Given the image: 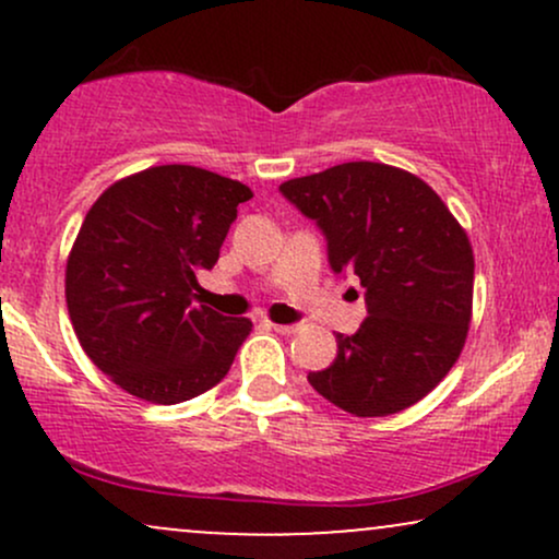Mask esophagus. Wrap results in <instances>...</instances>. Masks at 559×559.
Instances as JSON below:
<instances>
[{
  "label": "esophagus",
  "instance_id": "obj_1",
  "mask_svg": "<svg viewBox=\"0 0 559 559\" xmlns=\"http://www.w3.org/2000/svg\"><path fill=\"white\" fill-rule=\"evenodd\" d=\"M271 329L281 336H292V333L299 331V325H284V323H271Z\"/></svg>",
  "mask_w": 559,
  "mask_h": 559
}]
</instances>
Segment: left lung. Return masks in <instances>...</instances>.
Returning <instances> with one entry per match:
<instances>
[{
	"instance_id": "8db88e82",
	"label": "left lung",
	"mask_w": 559,
	"mask_h": 559,
	"mask_svg": "<svg viewBox=\"0 0 559 559\" xmlns=\"http://www.w3.org/2000/svg\"><path fill=\"white\" fill-rule=\"evenodd\" d=\"M318 223L333 273L365 288L368 318L336 333V360L307 376L320 396L357 415L402 413L457 362L473 316V247L441 197L413 173L344 163L281 183Z\"/></svg>"
}]
</instances>
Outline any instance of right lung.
Returning <instances> with one entry per match:
<instances>
[{
	"instance_id": "right-lung-1",
	"label": "right lung",
	"mask_w": 559,
	"mask_h": 559,
	"mask_svg": "<svg viewBox=\"0 0 559 559\" xmlns=\"http://www.w3.org/2000/svg\"><path fill=\"white\" fill-rule=\"evenodd\" d=\"M247 199L226 176L157 165L115 181L83 217L66 267L70 323L128 394L178 404L226 378L252 320L197 305L194 288Z\"/></svg>"
}]
</instances>
